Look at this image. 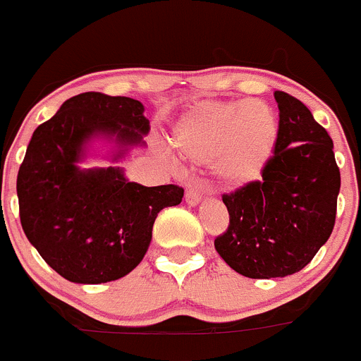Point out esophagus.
Returning a JSON list of instances; mask_svg holds the SVG:
<instances>
[{"label": "esophagus", "mask_w": 361, "mask_h": 361, "mask_svg": "<svg viewBox=\"0 0 361 361\" xmlns=\"http://www.w3.org/2000/svg\"><path fill=\"white\" fill-rule=\"evenodd\" d=\"M184 199H186V202L190 204V206H195V204H199L200 199H202V184H200L199 180H190V183H188L186 195H184Z\"/></svg>", "instance_id": "1"}]
</instances>
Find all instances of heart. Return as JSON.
<instances>
[{
  "instance_id": "heart-1",
  "label": "heart",
  "mask_w": 361,
  "mask_h": 361,
  "mask_svg": "<svg viewBox=\"0 0 361 361\" xmlns=\"http://www.w3.org/2000/svg\"><path fill=\"white\" fill-rule=\"evenodd\" d=\"M279 121L264 101H204L188 108L173 126V142L184 159H215L220 177L247 183L275 148Z\"/></svg>"
}]
</instances>
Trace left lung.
Segmentation results:
<instances>
[{
    "mask_svg": "<svg viewBox=\"0 0 361 361\" xmlns=\"http://www.w3.org/2000/svg\"><path fill=\"white\" fill-rule=\"evenodd\" d=\"M279 135L262 178L224 193L229 226L215 250L250 279H282L304 269L336 220L340 168L333 139L302 101L275 92Z\"/></svg>",
    "mask_w": 361,
    "mask_h": 361,
    "instance_id": "obj_1",
    "label": "left lung"
}]
</instances>
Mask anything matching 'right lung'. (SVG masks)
Listing matches in <instances>:
<instances>
[{
    "instance_id": "1",
    "label": "right lung",
    "mask_w": 361,
    "mask_h": 361,
    "mask_svg": "<svg viewBox=\"0 0 361 361\" xmlns=\"http://www.w3.org/2000/svg\"><path fill=\"white\" fill-rule=\"evenodd\" d=\"M145 106L132 97L85 92L39 124L18 171L21 226L43 260L75 283L128 275L145 257L157 213L180 204L175 184L128 183L119 168L81 170L82 146L94 135L141 145L149 130Z\"/></svg>"
}]
</instances>
